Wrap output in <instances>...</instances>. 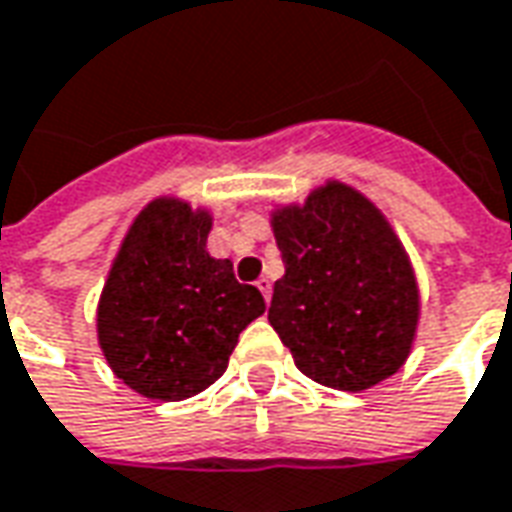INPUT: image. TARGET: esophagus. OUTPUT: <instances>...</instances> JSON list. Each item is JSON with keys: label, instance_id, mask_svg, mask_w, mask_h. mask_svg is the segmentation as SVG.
Listing matches in <instances>:
<instances>
[{"label": "esophagus", "instance_id": "obj_1", "mask_svg": "<svg viewBox=\"0 0 512 512\" xmlns=\"http://www.w3.org/2000/svg\"><path fill=\"white\" fill-rule=\"evenodd\" d=\"M256 287L262 290L264 301H270V295H273V284H270V278H259V281H256Z\"/></svg>", "mask_w": 512, "mask_h": 512}]
</instances>
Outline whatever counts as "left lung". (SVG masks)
<instances>
[{"label": "left lung", "mask_w": 512, "mask_h": 512, "mask_svg": "<svg viewBox=\"0 0 512 512\" xmlns=\"http://www.w3.org/2000/svg\"><path fill=\"white\" fill-rule=\"evenodd\" d=\"M284 276L267 320L303 376L359 393L393 376L418 329V284L390 222L368 197L329 181L273 211Z\"/></svg>", "instance_id": "obj_1"}]
</instances>
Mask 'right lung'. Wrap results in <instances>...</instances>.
<instances>
[{
	"mask_svg": "<svg viewBox=\"0 0 512 512\" xmlns=\"http://www.w3.org/2000/svg\"><path fill=\"white\" fill-rule=\"evenodd\" d=\"M209 211L158 197L133 220L97 306L108 365L144 398L197 396L228 368L242 329L264 312L262 292L206 250Z\"/></svg>",
	"mask_w": 512,
	"mask_h": 512,
	"instance_id": "obj_1",
	"label": "right lung"
}]
</instances>
